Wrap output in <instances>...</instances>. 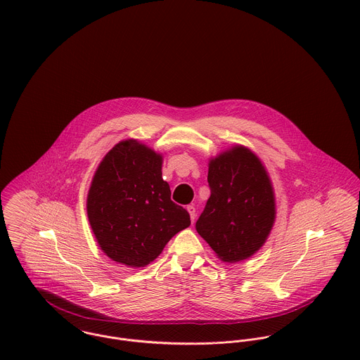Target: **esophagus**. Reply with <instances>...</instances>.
<instances>
[{
	"label": "esophagus",
	"instance_id": "34e87169",
	"mask_svg": "<svg viewBox=\"0 0 360 360\" xmlns=\"http://www.w3.org/2000/svg\"><path fill=\"white\" fill-rule=\"evenodd\" d=\"M187 210H188V213H190L191 221H195V217H197V210H195V206L188 205L187 206Z\"/></svg>",
	"mask_w": 360,
	"mask_h": 360
}]
</instances>
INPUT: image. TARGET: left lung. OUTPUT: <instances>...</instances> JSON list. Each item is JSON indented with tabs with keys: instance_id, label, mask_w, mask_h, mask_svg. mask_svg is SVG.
Returning a JSON list of instances; mask_svg holds the SVG:
<instances>
[{
	"instance_id": "1",
	"label": "left lung",
	"mask_w": 360,
	"mask_h": 360,
	"mask_svg": "<svg viewBox=\"0 0 360 360\" xmlns=\"http://www.w3.org/2000/svg\"><path fill=\"white\" fill-rule=\"evenodd\" d=\"M210 197L197 220L198 234L227 263L257 254L276 220L270 176L255 153L244 146L209 159Z\"/></svg>"
}]
</instances>
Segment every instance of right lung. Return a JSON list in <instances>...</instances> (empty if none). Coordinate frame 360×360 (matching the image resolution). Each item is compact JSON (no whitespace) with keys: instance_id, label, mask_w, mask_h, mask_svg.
<instances>
[{"instance_id":"right-lung-1","label":"right lung","mask_w":360,"mask_h":360,"mask_svg":"<svg viewBox=\"0 0 360 360\" xmlns=\"http://www.w3.org/2000/svg\"><path fill=\"white\" fill-rule=\"evenodd\" d=\"M163 156L127 139L100 162L87 194V216L103 254L129 267H144L179 231L191 224L170 200L162 179Z\"/></svg>"}]
</instances>
